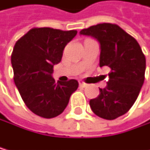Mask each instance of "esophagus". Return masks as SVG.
I'll return each instance as SVG.
<instances>
[{"label": "esophagus", "instance_id": "esophagus-1", "mask_svg": "<svg viewBox=\"0 0 150 150\" xmlns=\"http://www.w3.org/2000/svg\"><path fill=\"white\" fill-rule=\"evenodd\" d=\"M79 84H80L81 87H85V86H86V83H85V82L82 81H79Z\"/></svg>", "mask_w": 150, "mask_h": 150}]
</instances>
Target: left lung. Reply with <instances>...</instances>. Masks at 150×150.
<instances>
[{
  "mask_svg": "<svg viewBox=\"0 0 150 150\" xmlns=\"http://www.w3.org/2000/svg\"><path fill=\"white\" fill-rule=\"evenodd\" d=\"M80 34L99 42V66L110 69L107 87L99 88V96L90 100V107L98 117L114 120L128 112L139 95L145 80V54L137 41L116 24H97Z\"/></svg>",
  "mask_w": 150,
  "mask_h": 150,
  "instance_id": "8db88e82",
  "label": "left lung"
}]
</instances>
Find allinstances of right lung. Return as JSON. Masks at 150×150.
I'll use <instances>...</instances> for the list:
<instances>
[{
  "mask_svg": "<svg viewBox=\"0 0 150 150\" xmlns=\"http://www.w3.org/2000/svg\"><path fill=\"white\" fill-rule=\"evenodd\" d=\"M76 34L74 29L33 28L15 44L11 55L15 83L26 106L40 117L60 115L79 86L76 80L55 82L52 78L54 65Z\"/></svg>",
  "mask_w": 150,
  "mask_h": 150,
  "instance_id": "right-lung-1",
  "label": "right lung"
}]
</instances>
